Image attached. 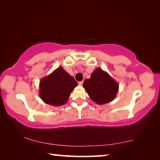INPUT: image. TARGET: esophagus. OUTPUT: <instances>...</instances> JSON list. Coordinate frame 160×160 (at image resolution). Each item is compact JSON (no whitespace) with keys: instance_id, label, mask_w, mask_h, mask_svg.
Returning a JSON list of instances; mask_svg holds the SVG:
<instances>
[{"instance_id":"1","label":"esophagus","mask_w":160,"mask_h":160,"mask_svg":"<svg viewBox=\"0 0 160 160\" xmlns=\"http://www.w3.org/2000/svg\"><path fill=\"white\" fill-rule=\"evenodd\" d=\"M83 84V81H80V82H78V85H82Z\"/></svg>"}]
</instances>
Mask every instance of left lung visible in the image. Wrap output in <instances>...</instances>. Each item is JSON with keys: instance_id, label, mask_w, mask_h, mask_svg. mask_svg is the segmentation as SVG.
<instances>
[{"instance_id": "8db88e82", "label": "left lung", "mask_w": 160, "mask_h": 160, "mask_svg": "<svg viewBox=\"0 0 160 160\" xmlns=\"http://www.w3.org/2000/svg\"><path fill=\"white\" fill-rule=\"evenodd\" d=\"M83 88L92 101L104 104L115 99L118 84L107 72L101 68H96L90 79L84 81Z\"/></svg>"}]
</instances>
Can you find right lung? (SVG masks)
<instances>
[{"mask_svg":"<svg viewBox=\"0 0 160 160\" xmlns=\"http://www.w3.org/2000/svg\"><path fill=\"white\" fill-rule=\"evenodd\" d=\"M77 85L73 77L59 67L40 81L39 96L48 104L61 106L68 102L70 93Z\"/></svg>","mask_w":160,"mask_h":160,"instance_id":"1","label":"right lung"}]
</instances>
